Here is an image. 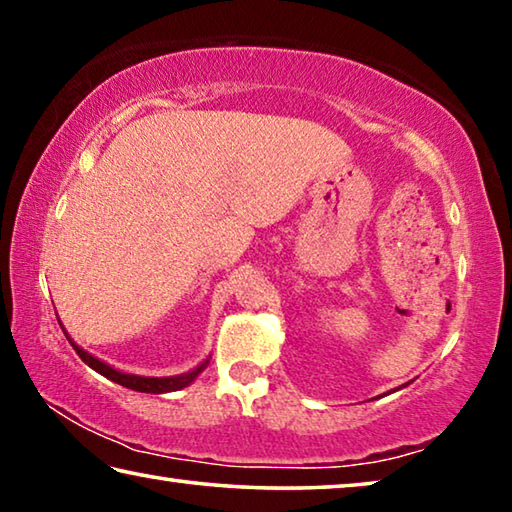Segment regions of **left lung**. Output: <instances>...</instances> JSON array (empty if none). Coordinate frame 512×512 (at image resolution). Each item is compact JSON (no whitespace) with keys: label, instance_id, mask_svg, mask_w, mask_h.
Masks as SVG:
<instances>
[{"label":"left lung","instance_id":"left-lung-1","mask_svg":"<svg viewBox=\"0 0 512 512\" xmlns=\"http://www.w3.org/2000/svg\"><path fill=\"white\" fill-rule=\"evenodd\" d=\"M404 386H406V384H404ZM397 391H400V388H397ZM388 393H391V391H388Z\"/></svg>","mask_w":512,"mask_h":512}]
</instances>
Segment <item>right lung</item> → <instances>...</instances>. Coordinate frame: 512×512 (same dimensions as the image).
<instances>
[{
	"label": "right lung",
	"mask_w": 512,
	"mask_h": 512,
	"mask_svg": "<svg viewBox=\"0 0 512 512\" xmlns=\"http://www.w3.org/2000/svg\"><path fill=\"white\" fill-rule=\"evenodd\" d=\"M58 323H60V320H58ZM63 332H65V327H63ZM65 336H67V341L72 343V348L76 350V354H79V357H81L85 363H88V366H90L92 370H97L99 375H103V377L110 379V381H115V384H119V386L131 388V391H137V393H155V395H160V393L180 391V388H185V386L192 384V381L207 368V363H210V357H207V359H203L201 363H198V366H196L194 370L183 372V375H173V377H142V375H131V372H121V370H117V368H112V366H108L106 361H101V359L94 357V354H90V352H85L83 348H79V345H76L72 339H69L67 332H65Z\"/></svg>",
	"instance_id": "obj_1"
}]
</instances>
